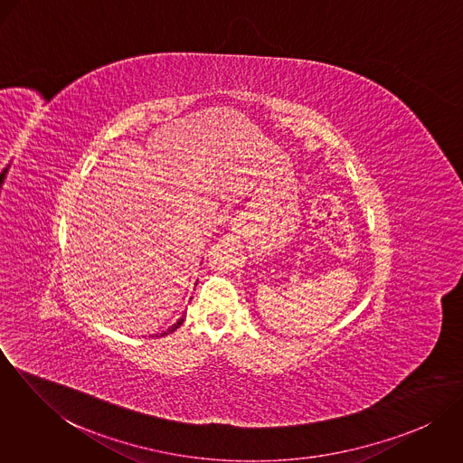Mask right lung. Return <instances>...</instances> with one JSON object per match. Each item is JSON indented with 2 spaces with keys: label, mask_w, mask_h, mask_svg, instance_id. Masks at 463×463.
Masks as SVG:
<instances>
[{
  "label": "right lung",
  "mask_w": 463,
  "mask_h": 463,
  "mask_svg": "<svg viewBox=\"0 0 463 463\" xmlns=\"http://www.w3.org/2000/svg\"><path fill=\"white\" fill-rule=\"evenodd\" d=\"M184 319H185V317H184V316H182V317H180V319H178V321H176V323H175V325H173V326H171V328H167V331H164V333H162V336H164V335H169V333H173V331H175V330H178V328H180V326H182V323H184Z\"/></svg>",
  "instance_id": "add662e5"
}]
</instances>
